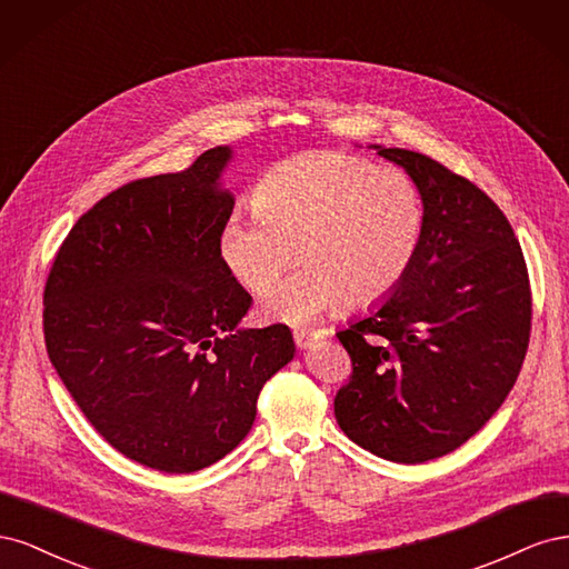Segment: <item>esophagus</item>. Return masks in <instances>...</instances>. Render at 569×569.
Here are the masks:
<instances>
[{"mask_svg":"<svg viewBox=\"0 0 569 569\" xmlns=\"http://www.w3.org/2000/svg\"><path fill=\"white\" fill-rule=\"evenodd\" d=\"M320 337H322V330H306V327H301V330H295V341H297L299 349H308Z\"/></svg>","mask_w":569,"mask_h":569,"instance_id":"esophagus-1","label":"esophagus"}]
</instances>
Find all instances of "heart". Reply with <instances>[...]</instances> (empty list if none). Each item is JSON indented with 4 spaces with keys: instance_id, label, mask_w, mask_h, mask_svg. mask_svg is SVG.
<instances>
[{
    "instance_id": "obj_1",
    "label": "heart",
    "mask_w": 569,
    "mask_h": 569,
    "mask_svg": "<svg viewBox=\"0 0 569 569\" xmlns=\"http://www.w3.org/2000/svg\"><path fill=\"white\" fill-rule=\"evenodd\" d=\"M253 213L218 232L220 263L261 295L297 248L302 268L268 290L261 316L301 325L349 303L366 308L403 284L425 237L420 189L406 173L343 151L291 157L256 182Z\"/></svg>"
}]
</instances>
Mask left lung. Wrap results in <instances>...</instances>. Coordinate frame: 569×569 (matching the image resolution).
<instances>
[{"label":"left lung","instance_id":"8db88e82","mask_svg":"<svg viewBox=\"0 0 569 569\" xmlns=\"http://www.w3.org/2000/svg\"><path fill=\"white\" fill-rule=\"evenodd\" d=\"M418 184L425 237L403 284L339 330L351 358L335 396L347 435L385 460L456 451L501 408L531 332V287L503 211L443 163L375 147Z\"/></svg>","mask_w":569,"mask_h":569}]
</instances>
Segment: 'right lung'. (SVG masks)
<instances>
[{
    "mask_svg": "<svg viewBox=\"0 0 569 569\" xmlns=\"http://www.w3.org/2000/svg\"><path fill=\"white\" fill-rule=\"evenodd\" d=\"M230 153L209 149L182 173L99 199L44 284V343L68 393L116 451L168 475L228 456L297 351L287 325L237 327L253 299L218 256Z\"/></svg>",
    "mask_w": 569,
    "mask_h": 569,
    "instance_id": "obj_1",
    "label": "right lung"
}]
</instances>
